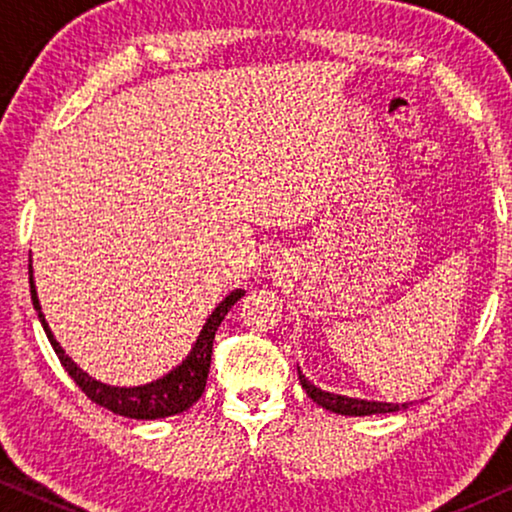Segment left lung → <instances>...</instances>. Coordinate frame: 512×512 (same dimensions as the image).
Returning a JSON list of instances; mask_svg holds the SVG:
<instances>
[{
  "label": "left lung",
  "mask_w": 512,
  "mask_h": 512,
  "mask_svg": "<svg viewBox=\"0 0 512 512\" xmlns=\"http://www.w3.org/2000/svg\"><path fill=\"white\" fill-rule=\"evenodd\" d=\"M298 380L303 384L305 394L312 398L314 403L321 405V408L328 412H335V415H347V417H368V415H387V412H398L408 410L412 403H382V401H366V398H349L340 394H331V391H324L307 380L303 370L298 368Z\"/></svg>",
  "instance_id": "obj_1"
}]
</instances>
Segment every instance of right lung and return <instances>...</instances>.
<instances>
[{"mask_svg": "<svg viewBox=\"0 0 512 512\" xmlns=\"http://www.w3.org/2000/svg\"><path fill=\"white\" fill-rule=\"evenodd\" d=\"M30 293H32V305L39 314L41 326H44L48 340H51L55 354H58V359L62 366H65L69 377L79 384V389L90 398V401L111 410L114 415L130 417V419L172 417L188 410L195 401H198L207 384L209 363H212L214 335L219 331L221 321L226 319L230 307L244 296L242 289H235L214 307V312L209 314L205 326H202L198 340L193 342L191 352H188L186 359L181 361L179 366H174L170 373H165L163 377H158V380L153 382L139 384V387H114V384H104L100 380H95V377H90L86 370H81L65 354V349L60 347V342L55 340V335L51 328H48V321L39 305L37 286H34V275H32V258H30Z\"/></svg>", "mask_w": 512, "mask_h": 512, "instance_id": "1", "label": "right lung"}]
</instances>
